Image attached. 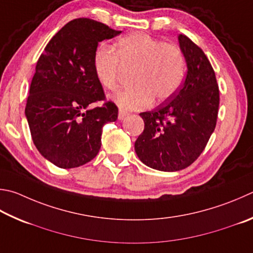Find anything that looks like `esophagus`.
<instances>
[{"label":"esophagus","instance_id":"obj_1","mask_svg":"<svg viewBox=\"0 0 253 253\" xmlns=\"http://www.w3.org/2000/svg\"><path fill=\"white\" fill-rule=\"evenodd\" d=\"M127 115L128 114L126 112L119 111V113H118V119H119V121H123V119H125L127 117Z\"/></svg>","mask_w":253,"mask_h":253}]
</instances>
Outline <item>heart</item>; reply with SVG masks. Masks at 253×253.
Listing matches in <instances>:
<instances>
[{
	"mask_svg": "<svg viewBox=\"0 0 253 253\" xmlns=\"http://www.w3.org/2000/svg\"><path fill=\"white\" fill-rule=\"evenodd\" d=\"M94 72L105 88L116 89L122 68L132 70L134 87L113 96L122 111H140L154 98L163 102L176 93L185 75V56L176 45L134 33L121 39L115 48L100 46L94 54Z\"/></svg>",
	"mask_w": 253,
	"mask_h": 253,
	"instance_id": "heart-1",
	"label": "heart"
}]
</instances>
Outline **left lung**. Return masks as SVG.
<instances>
[{
    "label": "left lung",
    "mask_w": 253,
    "mask_h": 253,
    "mask_svg": "<svg viewBox=\"0 0 253 253\" xmlns=\"http://www.w3.org/2000/svg\"><path fill=\"white\" fill-rule=\"evenodd\" d=\"M185 56V82L170 100L140 113L145 129L135 141L141 163L160 171H178L203 153L217 124L219 88L203 49L186 35L178 36Z\"/></svg>",
    "instance_id": "8db88e82"
}]
</instances>
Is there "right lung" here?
<instances>
[{
	"label": "right lung",
	"mask_w": 253,
	"mask_h": 253,
	"mask_svg": "<svg viewBox=\"0 0 253 253\" xmlns=\"http://www.w3.org/2000/svg\"><path fill=\"white\" fill-rule=\"evenodd\" d=\"M122 33L89 18L62 27L45 47L35 67L25 116L40 154L59 168L80 167L96 157L103 126L115 122L118 108L105 99L94 72L98 43Z\"/></svg>",
	"instance_id": "1"
}]
</instances>
